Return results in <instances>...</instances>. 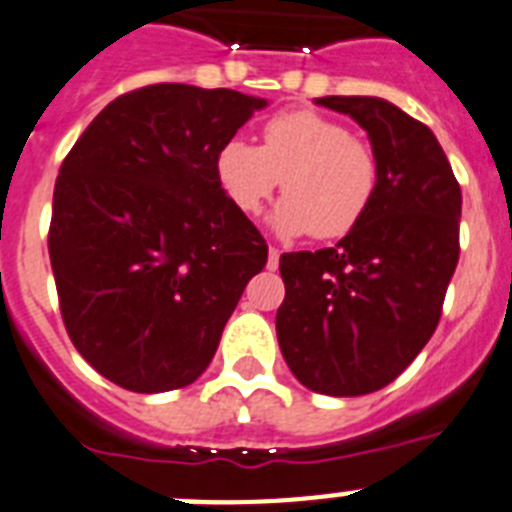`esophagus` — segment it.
<instances>
[{
	"label": "esophagus",
	"instance_id": "esophagus-1",
	"mask_svg": "<svg viewBox=\"0 0 512 512\" xmlns=\"http://www.w3.org/2000/svg\"><path fill=\"white\" fill-rule=\"evenodd\" d=\"M279 256H282V251H279V248L271 246V248H269V261H266V266H269L271 271H274V269H277V266H279Z\"/></svg>",
	"mask_w": 512,
	"mask_h": 512
}]
</instances>
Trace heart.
<instances>
[{"mask_svg": "<svg viewBox=\"0 0 512 512\" xmlns=\"http://www.w3.org/2000/svg\"><path fill=\"white\" fill-rule=\"evenodd\" d=\"M261 146L225 140L215 176L225 197L256 215L284 182V197L269 223L279 235L341 238L361 223L377 194L379 164L364 140L310 110L279 112L264 125Z\"/></svg>", "mask_w": 512, "mask_h": 512, "instance_id": "1", "label": "heart"}]
</instances>
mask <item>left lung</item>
Instances as JSON below:
<instances>
[{"label": "left lung", "mask_w": 512, "mask_h": 512, "mask_svg": "<svg viewBox=\"0 0 512 512\" xmlns=\"http://www.w3.org/2000/svg\"><path fill=\"white\" fill-rule=\"evenodd\" d=\"M369 135L374 202L333 248L282 253V356L307 390L369 395L431 341L459 261L461 189L436 135L379 97H320Z\"/></svg>", "instance_id": "left-lung-1"}]
</instances>
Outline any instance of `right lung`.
Instances as JSON below:
<instances>
[{
  "instance_id": "1",
  "label": "right lung",
  "mask_w": 512,
  "mask_h": 512,
  "mask_svg": "<svg viewBox=\"0 0 512 512\" xmlns=\"http://www.w3.org/2000/svg\"><path fill=\"white\" fill-rule=\"evenodd\" d=\"M266 107L233 89L151 84L110 102L63 158L48 233L69 338L130 392L187 387L269 246L225 197L215 156Z\"/></svg>"
}]
</instances>
